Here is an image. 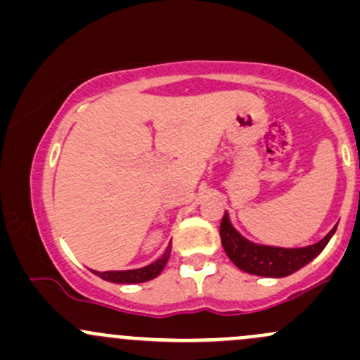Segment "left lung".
Here are the masks:
<instances>
[{"label": "left lung", "instance_id": "left-lung-1", "mask_svg": "<svg viewBox=\"0 0 360 360\" xmlns=\"http://www.w3.org/2000/svg\"><path fill=\"white\" fill-rule=\"evenodd\" d=\"M335 230L336 226L323 240L307 247H299V249L259 245V243H254L242 237L231 225L230 218L225 212L221 225H219V237H221L226 256L231 259V262L238 269L250 274H257V276L283 278L295 273L297 269L304 268L307 262H311L312 259L318 256L321 250L326 247V243L330 242V238L333 237Z\"/></svg>", "mask_w": 360, "mask_h": 360}]
</instances>
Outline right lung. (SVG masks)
Wrapping results in <instances>:
<instances>
[{"label":"right lung","instance_id":"right-lung-1","mask_svg":"<svg viewBox=\"0 0 360 360\" xmlns=\"http://www.w3.org/2000/svg\"><path fill=\"white\" fill-rule=\"evenodd\" d=\"M169 252H172V243L166 247L165 254L158 261H154L153 264L144 266V268L139 269H127V271H92L98 276H101L103 280L111 281V283H144V281L153 280L158 274L163 271L169 259Z\"/></svg>","mask_w":360,"mask_h":360}]
</instances>
